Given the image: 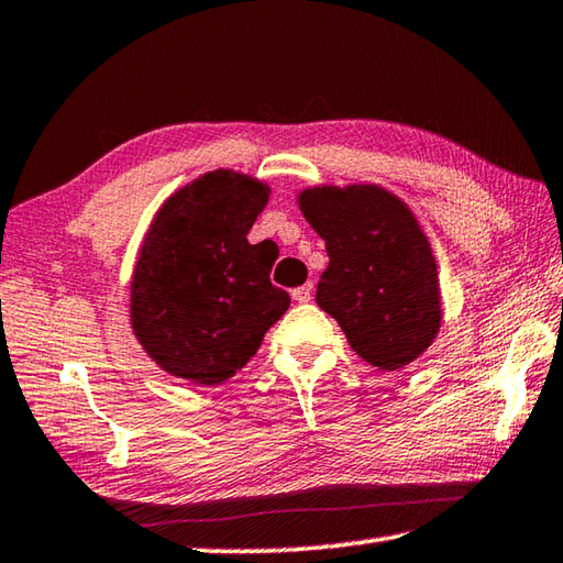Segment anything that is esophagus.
Instances as JSON below:
<instances>
[{"instance_id": "1", "label": "esophagus", "mask_w": 563, "mask_h": 563, "mask_svg": "<svg viewBox=\"0 0 563 563\" xmlns=\"http://www.w3.org/2000/svg\"><path fill=\"white\" fill-rule=\"evenodd\" d=\"M310 298H312V288H310V285H300V288L292 290V300H295V302L305 305V302H310Z\"/></svg>"}]
</instances>
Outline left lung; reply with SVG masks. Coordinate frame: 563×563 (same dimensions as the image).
<instances>
[{"label": "left lung", "mask_w": 563, "mask_h": 563, "mask_svg": "<svg viewBox=\"0 0 563 563\" xmlns=\"http://www.w3.org/2000/svg\"><path fill=\"white\" fill-rule=\"evenodd\" d=\"M298 208L330 255L316 300L377 369L407 367L442 328L437 261L417 216L377 184L308 186Z\"/></svg>", "instance_id": "1"}]
</instances>
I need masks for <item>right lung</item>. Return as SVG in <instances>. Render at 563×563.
<instances>
[{"instance_id":"right-lung-1","label":"right lung","mask_w":563,"mask_h":563,"mask_svg":"<svg viewBox=\"0 0 563 563\" xmlns=\"http://www.w3.org/2000/svg\"><path fill=\"white\" fill-rule=\"evenodd\" d=\"M271 186L216 168L174 190L148 223L131 275L129 320L141 350L170 377L216 387L258 352L290 295L273 261L247 243Z\"/></svg>"}]
</instances>
